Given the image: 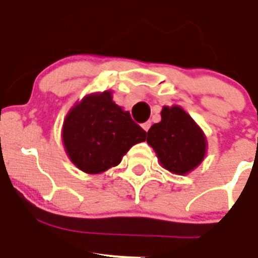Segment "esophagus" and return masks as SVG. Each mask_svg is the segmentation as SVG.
I'll return each mask as SVG.
<instances>
[{"instance_id": "obj_1", "label": "esophagus", "mask_w": 258, "mask_h": 258, "mask_svg": "<svg viewBox=\"0 0 258 258\" xmlns=\"http://www.w3.org/2000/svg\"><path fill=\"white\" fill-rule=\"evenodd\" d=\"M150 127H151V122L150 121H147V122H145V123H142V128H144L146 132H147L148 130H150Z\"/></svg>"}]
</instances>
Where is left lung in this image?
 <instances>
[{
	"label": "left lung",
	"mask_w": 258,
	"mask_h": 258,
	"mask_svg": "<svg viewBox=\"0 0 258 258\" xmlns=\"http://www.w3.org/2000/svg\"><path fill=\"white\" fill-rule=\"evenodd\" d=\"M147 144L161 166L175 175H187L201 165L207 140L201 127L179 106H163L161 121L151 126Z\"/></svg>",
	"instance_id": "left-lung-1"
}]
</instances>
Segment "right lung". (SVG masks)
Returning a JSON list of instances; mask_svg holds the SVG:
<instances>
[{"instance_id": "obj_1", "label": "right lung", "mask_w": 258, "mask_h": 258, "mask_svg": "<svg viewBox=\"0 0 258 258\" xmlns=\"http://www.w3.org/2000/svg\"><path fill=\"white\" fill-rule=\"evenodd\" d=\"M144 141L146 131L113 102L111 91L86 95L69 111L62 126L67 156L90 175L117 166L132 146Z\"/></svg>"}]
</instances>
